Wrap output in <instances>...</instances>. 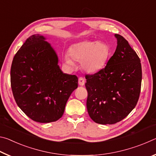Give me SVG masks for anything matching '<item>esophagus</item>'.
<instances>
[{"label":"esophagus","mask_w":156,"mask_h":156,"mask_svg":"<svg viewBox=\"0 0 156 156\" xmlns=\"http://www.w3.org/2000/svg\"><path fill=\"white\" fill-rule=\"evenodd\" d=\"M84 82H85V80H84V79L83 77L79 78V79H78V84H80V86H83L84 85Z\"/></svg>","instance_id":"34e87169"}]
</instances>
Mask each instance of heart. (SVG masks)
<instances>
[{
	"instance_id": "heart-1",
	"label": "heart",
	"mask_w": 156,
	"mask_h": 156,
	"mask_svg": "<svg viewBox=\"0 0 156 156\" xmlns=\"http://www.w3.org/2000/svg\"><path fill=\"white\" fill-rule=\"evenodd\" d=\"M69 55L65 54L64 61L68 67H73V60L80 62L82 69L86 72L94 73L103 69L109 60L111 49L105 42L84 41L73 44Z\"/></svg>"
}]
</instances>
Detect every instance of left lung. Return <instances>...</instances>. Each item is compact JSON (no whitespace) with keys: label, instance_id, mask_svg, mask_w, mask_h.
Here are the masks:
<instances>
[{"label":"left lung","instance_id":"left-lung-1","mask_svg":"<svg viewBox=\"0 0 156 156\" xmlns=\"http://www.w3.org/2000/svg\"><path fill=\"white\" fill-rule=\"evenodd\" d=\"M117 47L105 67L87 75V108L95 122L113 125L129 115L138 102L140 93V60L128 41L115 34Z\"/></svg>","mask_w":156,"mask_h":156}]
</instances>
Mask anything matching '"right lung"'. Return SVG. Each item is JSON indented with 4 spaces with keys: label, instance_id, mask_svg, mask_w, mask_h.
<instances>
[{
    "label": "right lung",
    "instance_id": "obj_1",
    "mask_svg": "<svg viewBox=\"0 0 156 156\" xmlns=\"http://www.w3.org/2000/svg\"><path fill=\"white\" fill-rule=\"evenodd\" d=\"M46 38H28L13 59L11 86L20 109L36 122H55L62 117L66 103L78 87V78L65 73L58 57Z\"/></svg>",
    "mask_w": 156,
    "mask_h": 156
}]
</instances>
